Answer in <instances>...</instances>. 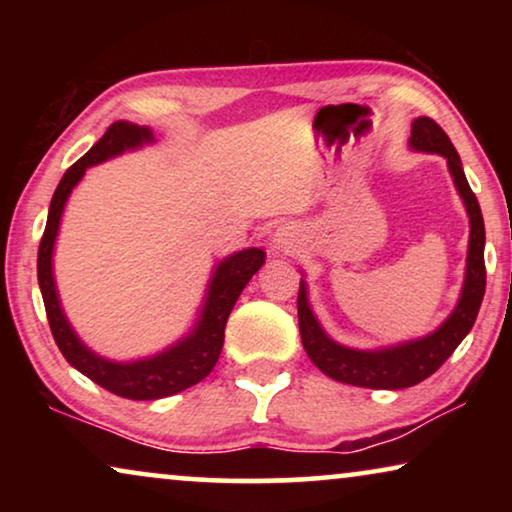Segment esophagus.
<instances>
[{
	"mask_svg": "<svg viewBox=\"0 0 512 512\" xmlns=\"http://www.w3.org/2000/svg\"><path fill=\"white\" fill-rule=\"evenodd\" d=\"M298 233H293V228L284 226L277 230L275 235V249L282 251V254H293V251L298 249Z\"/></svg>",
	"mask_w": 512,
	"mask_h": 512,
	"instance_id": "obj_1",
	"label": "esophagus"
}]
</instances>
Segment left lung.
<instances>
[{
  "instance_id": "1",
  "label": "left lung",
  "mask_w": 512,
  "mask_h": 512,
  "mask_svg": "<svg viewBox=\"0 0 512 512\" xmlns=\"http://www.w3.org/2000/svg\"><path fill=\"white\" fill-rule=\"evenodd\" d=\"M410 146L417 151L440 153L447 158L457 191L466 202L468 216H471V242H468V265H466V282L461 291V300L452 317L438 328L436 333L426 335L422 340L408 342V345L382 349V352H356L335 345L326 338L321 326L314 319V314L307 305L305 286L300 284L298 291V326L300 340L310 359L314 361L321 373H326L333 380L354 384V387L368 389H405L415 387L426 377H431L443 363L450 359V354L459 347V342L466 338L478 317V310L485 298L487 270H485V221L478 205V198L468 186L461 158L445 130L429 116H419L412 123Z\"/></svg>"
}]
</instances>
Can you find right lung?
<instances>
[{
    "instance_id": "right-lung-1",
    "label": "right lung",
    "mask_w": 512,
    "mask_h": 512,
    "mask_svg": "<svg viewBox=\"0 0 512 512\" xmlns=\"http://www.w3.org/2000/svg\"><path fill=\"white\" fill-rule=\"evenodd\" d=\"M149 139V128L116 121L109 125L100 142L86 156L69 167L53 193L37 258V275L41 296H44L48 326H51V333L55 342H58L62 356L95 384H100V387L116 396L132 398V401H153V398L179 394V391L193 387V384L205 380L212 373L216 361H219L223 338H226V324L230 312H233L244 286H247L249 279L265 263L263 249H244L240 254L226 258L219 265V270H216L212 286H209L205 312H202L200 326L195 328V333L184 342H179V345L167 349V352L153 356V359L137 363H111L100 359V356H95L90 349L81 345L72 328H69L65 314L60 310L51 270L53 242L55 235H58L62 209H65L67 195L79 184L86 167L102 163V160L111 156H118L121 151L132 149V146H139L142 142H149Z\"/></svg>"
}]
</instances>
